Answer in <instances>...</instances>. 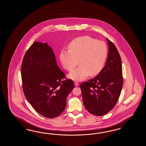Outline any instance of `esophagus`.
<instances>
[{
    "label": "esophagus",
    "instance_id": "obj_1",
    "mask_svg": "<svg viewBox=\"0 0 146 146\" xmlns=\"http://www.w3.org/2000/svg\"><path fill=\"white\" fill-rule=\"evenodd\" d=\"M79 84V83L77 82H76V81L74 82V85H75V86H78Z\"/></svg>",
    "mask_w": 146,
    "mask_h": 146
}]
</instances>
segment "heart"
<instances>
[{
    "instance_id": "1",
    "label": "heart",
    "mask_w": 146,
    "mask_h": 146,
    "mask_svg": "<svg viewBox=\"0 0 146 146\" xmlns=\"http://www.w3.org/2000/svg\"><path fill=\"white\" fill-rule=\"evenodd\" d=\"M108 53L106 44L101 40L84 36L78 37L69 45V50H62L59 59L63 68L72 71L79 62V67L68 74L74 80L84 79L89 74L94 76L102 70Z\"/></svg>"
}]
</instances>
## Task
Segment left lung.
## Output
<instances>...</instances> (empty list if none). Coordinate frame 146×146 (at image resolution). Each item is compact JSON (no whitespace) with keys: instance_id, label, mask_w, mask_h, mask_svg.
I'll return each instance as SVG.
<instances>
[{"instance_id":"left-lung-1","label":"left lung","mask_w":146,"mask_h":146,"mask_svg":"<svg viewBox=\"0 0 146 146\" xmlns=\"http://www.w3.org/2000/svg\"><path fill=\"white\" fill-rule=\"evenodd\" d=\"M106 40L109 52L104 68L96 77L80 84L84 106L96 116L105 115L114 108L123 84L121 56L114 44Z\"/></svg>"}]
</instances>
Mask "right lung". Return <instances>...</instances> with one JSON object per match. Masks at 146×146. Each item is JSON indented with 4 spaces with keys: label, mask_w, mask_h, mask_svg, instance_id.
<instances>
[{
    "label": "right lung",
    "mask_w": 146,
    "mask_h": 146,
    "mask_svg": "<svg viewBox=\"0 0 146 146\" xmlns=\"http://www.w3.org/2000/svg\"><path fill=\"white\" fill-rule=\"evenodd\" d=\"M21 71L23 90L32 107L47 118L61 114L74 83L70 79L62 80L65 75L48 44H32L24 56Z\"/></svg>",
    "instance_id": "add662e5"
}]
</instances>
